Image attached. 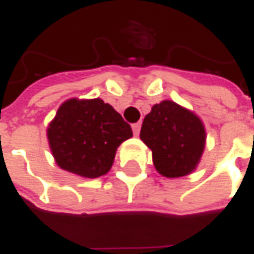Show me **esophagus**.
Listing matches in <instances>:
<instances>
[{
  "label": "esophagus",
  "instance_id": "esophagus-1",
  "mask_svg": "<svg viewBox=\"0 0 254 254\" xmlns=\"http://www.w3.org/2000/svg\"><path fill=\"white\" fill-rule=\"evenodd\" d=\"M132 129H133V133H134V136H138V133H140V129H141V124H140V122H136V124H133Z\"/></svg>",
  "mask_w": 254,
  "mask_h": 254
}]
</instances>
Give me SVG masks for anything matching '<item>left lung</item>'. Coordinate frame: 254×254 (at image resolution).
<instances>
[{"label": "left lung", "mask_w": 254, "mask_h": 254, "mask_svg": "<svg viewBox=\"0 0 254 254\" xmlns=\"http://www.w3.org/2000/svg\"><path fill=\"white\" fill-rule=\"evenodd\" d=\"M140 138L152 149L155 169L167 178H177L196 169L204 151L205 130L193 113L163 100L145 116Z\"/></svg>", "instance_id": "obj_1"}]
</instances>
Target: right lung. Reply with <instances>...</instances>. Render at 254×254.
Segmentation results:
<instances>
[{"label":"right lung","mask_w":254,"mask_h":254,"mask_svg":"<svg viewBox=\"0 0 254 254\" xmlns=\"http://www.w3.org/2000/svg\"><path fill=\"white\" fill-rule=\"evenodd\" d=\"M132 136L130 125L102 99L66 100L47 129L57 165L85 178L110 170L117 148Z\"/></svg>","instance_id":"add662e5"}]
</instances>
